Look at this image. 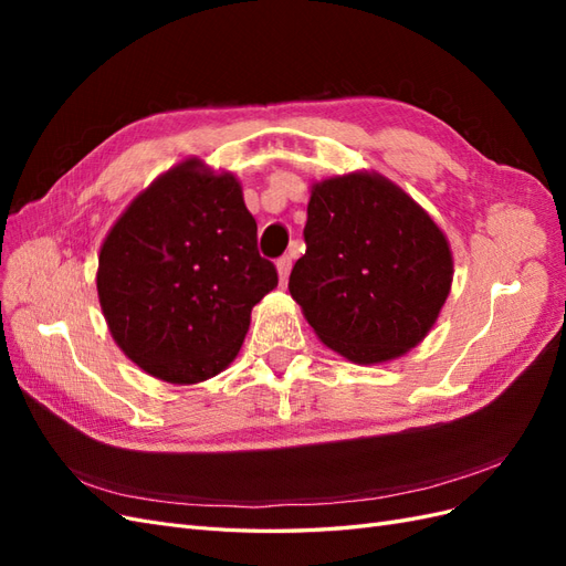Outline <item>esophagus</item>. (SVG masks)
I'll use <instances>...</instances> for the list:
<instances>
[{
	"label": "esophagus",
	"mask_w": 566,
	"mask_h": 566,
	"mask_svg": "<svg viewBox=\"0 0 566 566\" xmlns=\"http://www.w3.org/2000/svg\"><path fill=\"white\" fill-rule=\"evenodd\" d=\"M290 266H293V256H290V254H283L281 260H276V269H279V281H281V285H285V283H287Z\"/></svg>",
	"instance_id": "34e87169"
}]
</instances>
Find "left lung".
I'll return each mask as SVG.
<instances>
[{"instance_id": "1", "label": "left lung", "mask_w": 566, "mask_h": 566, "mask_svg": "<svg viewBox=\"0 0 566 566\" xmlns=\"http://www.w3.org/2000/svg\"><path fill=\"white\" fill-rule=\"evenodd\" d=\"M304 243L290 295L323 345L354 364H380L413 349L449 297L447 238L380 175L314 184Z\"/></svg>"}]
</instances>
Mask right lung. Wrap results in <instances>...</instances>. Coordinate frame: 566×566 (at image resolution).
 <instances>
[{
	"label": "right lung",
	"mask_w": 566,
	"mask_h": 566,
	"mask_svg": "<svg viewBox=\"0 0 566 566\" xmlns=\"http://www.w3.org/2000/svg\"><path fill=\"white\" fill-rule=\"evenodd\" d=\"M276 285L241 184L196 158L153 181L98 254L111 335L165 382L193 385L224 370L243 345L252 306Z\"/></svg>",
	"instance_id": "obj_1"
}]
</instances>
